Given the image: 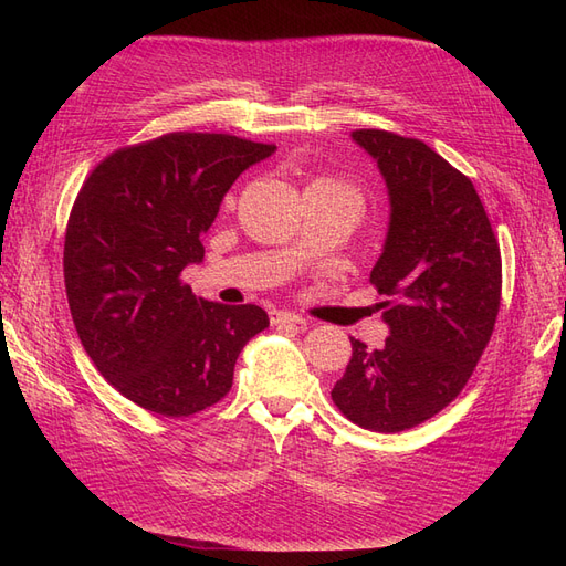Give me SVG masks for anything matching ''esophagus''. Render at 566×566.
<instances>
[{"instance_id": "obj_1", "label": "esophagus", "mask_w": 566, "mask_h": 566, "mask_svg": "<svg viewBox=\"0 0 566 566\" xmlns=\"http://www.w3.org/2000/svg\"><path fill=\"white\" fill-rule=\"evenodd\" d=\"M271 323H273V325H287V323H297V325H304L306 321H304L300 314L285 312V310H273V312H271Z\"/></svg>"}]
</instances>
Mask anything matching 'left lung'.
<instances>
[{
    "instance_id": "left-lung-1",
    "label": "left lung",
    "mask_w": 566,
    "mask_h": 566,
    "mask_svg": "<svg viewBox=\"0 0 566 566\" xmlns=\"http://www.w3.org/2000/svg\"><path fill=\"white\" fill-rule=\"evenodd\" d=\"M378 163L389 227L370 283L389 328L382 349L352 337L331 397L370 432L410 430L447 408L484 354L501 306V250L472 181L418 139L356 129Z\"/></svg>"
}]
</instances>
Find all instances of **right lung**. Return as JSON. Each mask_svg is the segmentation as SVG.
<instances>
[{"mask_svg":"<svg viewBox=\"0 0 566 566\" xmlns=\"http://www.w3.org/2000/svg\"><path fill=\"white\" fill-rule=\"evenodd\" d=\"M273 150L175 132L115 150L77 193L63 248L75 331L98 373L150 413L193 416L224 399L238 354L269 328L262 306L208 302L179 276L202 262L233 181Z\"/></svg>","mask_w":566,"mask_h":566,"instance_id":"obj_1","label":"right lung"}]
</instances>
